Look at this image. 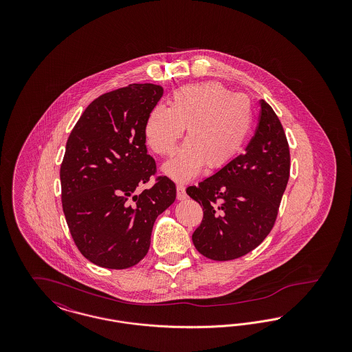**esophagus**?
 Returning a JSON list of instances; mask_svg holds the SVG:
<instances>
[{
	"label": "esophagus",
	"mask_w": 352,
	"mask_h": 352,
	"mask_svg": "<svg viewBox=\"0 0 352 352\" xmlns=\"http://www.w3.org/2000/svg\"><path fill=\"white\" fill-rule=\"evenodd\" d=\"M177 198H178L179 201H184V199L187 198V194H186L184 184H177Z\"/></svg>",
	"instance_id": "1"
}]
</instances>
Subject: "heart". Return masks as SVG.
I'll return each instance as SVG.
<instances>
[{
  "instance_id": "obj_1",
  "label": "heart",
  "mask_w": 352,
  "mask_h": 352,
  "mask_svg": "<svg viewBox=\"0 0 352 352\" xmlns=\"http://www.w3.org/2000/svg\"><path fill=\"white\" fill-rule=\"evenodd\" d=\"M186 126L188 140L164 166L181 181L195 175L204 164L211 170L223 168L241 151L253 126L252 101L219 83L184 85L173 94L170 107L151 109L144 133L151 151L168 157Z\"/></svg>"
}]
</instances>
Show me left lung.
<instances>
[{"label":"left lung","mask_w":352,"mask_h":352,"mask_svg":"<svg viewBox=\"0 0 352 352\" xmlns=\"http://www.w3.org/2000/svg\"><path fill=\"white\" fill-rule=\"evenodd\" d=\"M245 151L186 192L203 210L192 243L203 256L228 261L258 247L272 231L290 175L283 124L267 101Z\"/></svg>","instance_id":"left-lung-1"}]
</instances>
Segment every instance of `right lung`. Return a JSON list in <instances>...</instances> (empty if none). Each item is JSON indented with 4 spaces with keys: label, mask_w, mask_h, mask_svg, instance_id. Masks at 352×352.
<instances>
[{
    "label": "right lung",
    "mask_w": 352,
    "mask_h": 352,
    "mask_svg": "<svg viewBox=\"0 0 352 352\" xmlns=\"http://www.w3.org/2000/svg\"><path fill=\"white\" fill-rule=\"evenodd\" d=\"M164 95L155 84H129L92 101L68 137L60 165L62 206L78 250L108 269L131 268L149 251L157 217L175 201V184L157 174L145 121Z\"/></svg>",
    "instance_id": "1"
}]
</instances>
